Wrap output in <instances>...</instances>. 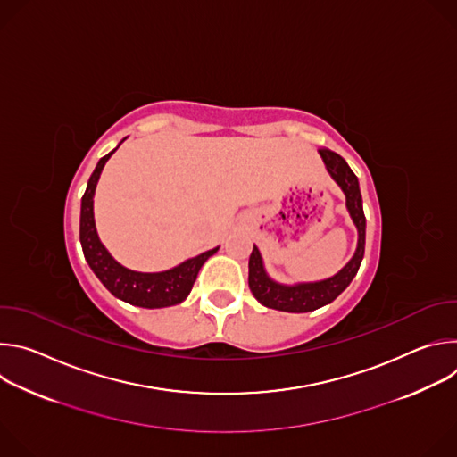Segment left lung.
<instances>
[{"label":"left lung","mask_w":457,"mask_h":457,"mask_svg":"<svg viewBox=\"0 0 457 457\" xmlns=\"http://www.w3.org/2000/svg\"><path fill=\"white\" fill-rule=\"evenodd\" d=\"M320 155L328 166V171L331 177L338 182V186L344 189L347 199V210L353 217V222L358 228V247L351 262L333 278L314 282V284H298V286H280L273 282L262 264V256L258 253V247L253 245L251 256H249V289L253 296L266 307L287 311V312H307L314 311L325 303H331L356 277L361 258L365 253V215L361 206V193L358 177L353 173L349 164L344 157H340L337 152H331L328 148H321Z\"/></svg>","instance_id":"obj_1"}]
</instances>
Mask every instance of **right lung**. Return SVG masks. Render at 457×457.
<instances>
[{
    "mask_svg": "<svg viewBox=\"0 0 457 457\" xmlns=\"http://www.w3.org/2000/svg\"><path fill=\"white\" fill-rule=\"evenodd\" d=\"M117 150V148H115ZM113 150V152H115ZM110 152L104 155L94 173L88 179L87 191L81 199V222H79V240L85 253V258L96 277L103 282V286L117 298L146 307V309H159L180 303L191 291L197 275L206 260L219 251V247L210 249L199 256L189 258L180 266L164 271V273H137L129 271L117 264L99 242L96 222H94V191L103 171V166L113 154Z\"/></svg>",
    "mask_w": 457,
    "mask_h": 457,
    "instance_id": "obj_1",
    "label": "right lung"
}]
</instances>
